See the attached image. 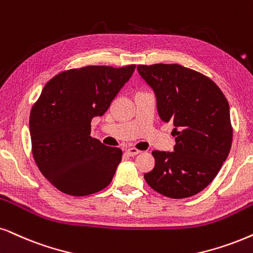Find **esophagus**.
<instances>
[{"mask_svg":"<svg viewBox=\"0 0 253 253\" xmlns=\"http://www.w3.org/2000/svg\"><path fill=\"white\" fill-rule=\"evenodd\" d=\"M127 153H128L129 155H132V156H134V155H137L139 154V153H141V150H139V149H136V148H134V147H130V148H128L126 150Z\"/></svg>","mask_w":253,"mask_h":253,"instance_id":"1","label":"esophagus"}]
</instances>
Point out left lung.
I'll list each match as a JSON object with an SVG mask.
<instances>
[{"label":"left lung","mask_w":253,"mask_h":253,"mask_svg":"<svg viewBox=\"0 0 253 253\" xmlns=\"http://www.w3.org/2000/svg\"><path fill=\"white\" fill-rule=\"evenodd\" d=\"M154 89L159 116L172 121L174 152L152 153L155 166L145 180L170 198L194 196L211 183L232 143L229 103L209 77L178 64L137 65Z\"/></svg>","instance_id":"left-lung-1"}]
</instances>
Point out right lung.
<instances>
[{
  "mask_svg": "<svg viewBox=\"0 0 253 253\" xmlns=\"http://www.w3.org/2000/svg\"><path fill=\"white\" fill-rule=\"evenodd\" d=\"M135 65H88L58 73L44 86L30 112L31 152L44 177L72 196L111 183L123 152L91 134V121L108 110Z\"/></svg>",
  "mask_w": 253,
  "mask_h": 253,
  "instance_id": "1",
  "label": "right lung"
}]
</instances>
